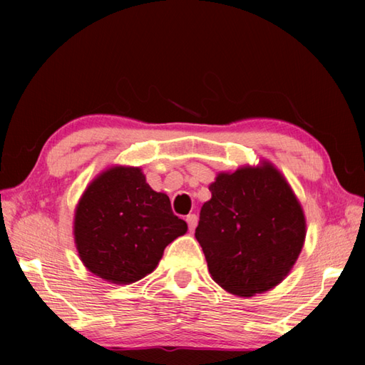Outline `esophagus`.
<instances>
[{"label":"esophagus","mask_w":365,"mask_h":365,"mask_svg":"<svg viewBox=\"0 0 365 365\" xmlns=\"http://www.w3.org/2000/svg\"><path fill=\"white\" fill-rule=\"evenodd\" d=\"M187 222H188V227L190 230H195L197 226V216L195 213H191L187 216Z\"/></svg>","instance_id":"esophagus-1"}]
</instances>
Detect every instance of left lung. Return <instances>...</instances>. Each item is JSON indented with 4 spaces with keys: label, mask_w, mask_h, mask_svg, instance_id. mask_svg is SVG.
Returning <instances> with one entry per match:
<instances>
[{
    "label": "left lung",
    "mask_w": 365,
    "mask_h": 365,
    "mask_svg": "<svg viewBox=\"0 0 365 365\" xmlns=\"http://www.w3.org/2000/svg\"><path fill=\"white\" fill-rule=\"evenodd\" d=\"M200 208L196 240L212 279L237 297H254L281 284L306 240V216L273 163L220 173Z\"/></svg>",
    "instance_id": "1"
}]
</instances>
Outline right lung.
I'll list each match as a JSON object with an SVG mask.
<instances>
[{"instance_id": "obj_1", "label": "right lung", "mask_w": 365, "mask_h": 365, "mask_svg": "<svg viewBox=\"0 0 365 365\" xmlns=\"http://www.w3.org/2000/svg\"><path fill=\"white\" fill-rule=\"evenodd\" d=\"M187 230L169 197L153 191L136 166L105 169L75 208L73 237L83 265L113 284H133L150 274L165 247Z\"/></svg>"}]
</instances>
